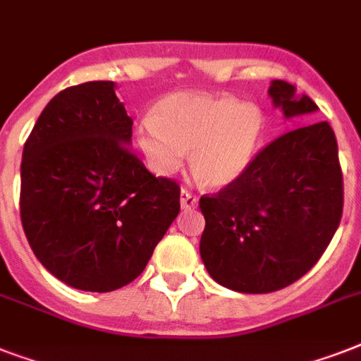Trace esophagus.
Returning a JSON list of instances; mask_svg holds the SVG:
<instances>
[{"label": "esophagus", "mask_w": 361, "mask_h": 361, "mask_svg": "<svg viewBox=\"0 0 361 361\" xmlns=\"http://www.w3.org/2000/svg\"><path fill=\"white\" fill-rule=\"evenodd\" d=\"M180 202H181V208H183V209H192L198 204V198L195 197L191 191H187V189H181Z\"/></svg>", "instance_id": "esophagus-1"}]
</instances>
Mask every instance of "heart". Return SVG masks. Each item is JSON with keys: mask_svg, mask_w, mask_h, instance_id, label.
Returning a JSON list of instances; mask_svg holds the SVG:
<instances>
[{"mask_svg": "<svg viewBox=\"0 0 361 361\" xmlns=\"http://www.w3.org/2000/svg\"><path fill=\"white\" fill-rule=\"evenodd\" d=\"M266 120L257 104L228 95L174 93L159 101L152 120L136 129V146L159 176L174 174L191 149L189 164L202 185L234 183L257 155Z\"/></svg>", "mask_w": 361, "mask_h": 361, "instance_id": "heart-1", "label": "heart"}]
</instances>
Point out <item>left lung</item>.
Listing matches in <instances>:
<instances>
[{
	"label": "left lung",
	"instance_id": "1",
	"mask_svg": "<svg viewBox=\"0 0 361 361\" xmlns=\"http://www.w3.org/2000/svg\"><path fill=\"white\" fill-rule=\"evenodd\" d=\"M274 80L269 97L286 118L319 109ZM200 257L219 285L268 294L319 262L343 215V172L328 121L288 130L255 155L234 183L200 197Z\"/></svg>",
	"mask_w": 361,
	"mask_h": 361
}]
</instances>
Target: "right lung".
<instances>
[{
	"label": "right lung",
	"mask_w": 361,
	"mask_h": 361,
	"mask_svg": "<svg viewBox=\"0 0 361 361\" xmlns=\"http://www.w3.org/2000/svg\"><path fill=\"white\" fill-rule=\"evenodd\" d=\"M133 120L114 82L59 92L39 116L20 166V217L44 268L65 285L110 292L144 271L180 214V185L130 152Z\"/></svg>",
	"instance_id": "right-lung-1"
}]
</instances>
